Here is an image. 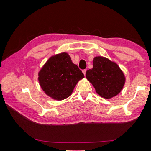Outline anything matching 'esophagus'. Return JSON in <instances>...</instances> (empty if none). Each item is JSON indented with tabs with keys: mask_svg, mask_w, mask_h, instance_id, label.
<instances>
[{
	"mask_svg": "<svg viewBox=\"0 0 151 151\" xmlns=\"http://www.w3.org/2000/svg\"><path fill=\"white\" fill-rule=\"evenodd\" d=\"M86 69H84V70H82V73H84V75H86Z\"/></svg>",
	"mask_w": 151,
	"mask_h": 151,
	"instance_id": "1",
	"label": "esophagus"
}]
</instances>
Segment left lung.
<instances>
[{"label":"left lung","instance_id":"1","mask_svg":"<svg viewBox=\"0 0 151 151\" xmlns=\"http://www.w3.org/2000/svg\"><path fill=\"white\" fill-rule=\"evenodd\" d=\"M86 76L97 93L106 99L119 93L126 81L123 70L117 64L103 56L94 58L93 68L86 71Z\"/></svg>","mask_w":151,"mask_h":151}]
</instances>
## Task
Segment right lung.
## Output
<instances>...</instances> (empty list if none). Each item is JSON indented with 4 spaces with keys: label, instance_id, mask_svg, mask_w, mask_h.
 Returning a JSON list of instances; mask_svg holds the SVG:
<instances>
[{
    "label": "right lung",
    "instance_id": "add662e5",
    "mask_svg": "<svg viewBox=\"0 0 151 151\" xmlns=\"http://www.w3.org/2000/svg\"><path fill=\"white\" fill-rule=\"evenodd\" d=\"M84 74L67 52L49 58L38 73V81L47 95L54 100H63L72 94Z\"/></svg>",
    "mask_w": 151,
    "mask_h": 151
}]
</instances>
